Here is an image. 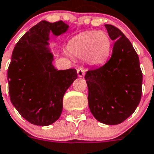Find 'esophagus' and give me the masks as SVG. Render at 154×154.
Wrapping results in <instances>:
<instances>
[{
	"label": "esophagus",
	"mask_w": 154,
	"mask_h": 154,
	"mask_svg": "<svg viewBox=\"0 0 154 154\" xmlns=\"http://www.w3.org/2000/svg\"><path fill=\"white\" fill-rule=\"evenodd\" d=\"M77 73H78L79 77H83V75H84L85 74L84 69H83L82 67H79L78 69H77Z\"/></svg>",
	"instance_id": "34e87169"
}]
</instances>
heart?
<instances>
[{"label": "heart", "mask_w": 154, "mask_h": 154, "mask_svg": "<svg viewBox=\"0 0 154 154\" xmlns=\"http://www.w3.org/2000/svg\"><path fill=\"white\" fill-rule=\"evenodd\" d=\"M67 49L75 57L84 58L89 64L98 66L105 63L111 52V40L104 31H89L73 37Z\"/></svg>", "instance_id": "1"}]
</instances>
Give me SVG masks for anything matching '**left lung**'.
I'll return each instance as SVG.
<instances>
[{
	"label": "left lung",
	"instance_id": "obj_1",
	"mask_svg": "<svg viewBox=\"0 0 154 154\" xmlns=\"http://www.w3.org/2000/svg\"><path fill=\"white\" fill-rule=\"evenodd\" d=\"M114 41L111 57L105 64L88 70V105L102 123L118 125L135 111L141 101L142 72L132 44L116 27L105 24Z\"/></svg>",
	"mask_w": 154,
	"mask_h": 154
}]
</instances>
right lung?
<instances>
[{
	"label": "right lung",
	"mask_w": 154,
	"mask_h": 154,
	"mask_svg": "<svg viewBox=\"0 0 154 154\" xmlns=\"http://www.w3.org/2000/svg\"><path fill=\"white\" fill-rule=\"evenodd\" d=\"M68 27L62 20H42L20 39L12 54L8 68L10 100L33 125L48 126L57 121L65 92L78 77L75 69H56L48 48L50 32L60 35Z\"/></svg>",
	"instance_id": "1"
}]
</instances>
